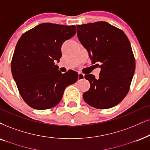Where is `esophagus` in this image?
Wrapping results in <instances>:
<instances>
[{"instance_id": "1", "label": "esophagus", "mask_w": 150, "mask_h": 150, "mask_svg": "<svg viewBox=\"0 0 150 150\" xmlns=\"http://www.w3.org/2000/svg\"><path fill=\"white\" fill-rule=\"evenodd\" d=\"M85 79V75L82 73H79V78H78V81H82Z\"/></svg>"}]
</instances>
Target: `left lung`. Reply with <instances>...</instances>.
Instances as JSON below:
<instances>
[{"label":"left lung","instance_id":"8db88e82","mask_svg":"<svg viewBox=\"0 0 150 150\" xmlns=\"http://www.w3.org/2000/svg\"><path fill=\"white\" fill-rule=\"evenodd\" d=\"M77 36L94 63L101 68L99 79L85 75L90 90L83 95L94 108L115 106L126 97L134 76L136 62L130 42L120 29L105 21L77 25Z\"/></svg>","mask_w":150,"mask_h":150}]
</instances>
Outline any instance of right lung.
<instances>
[{"mask_svg": "<svg viewBox=\"0 0 150 150\" xmlns=\"http://www.w3.org/2000/svg\"><path fill=\"white\" fill-rule=\"evenodd\" d=\"M76 33L75 25L44 23L22 35L11 62L12 76L25 103L37 110L56 106L64 89L78 80L79 74H62L55 64L62 56L61 47Z\"/></svg>", "mask_w": 150, "mask_h": 150, "instance_id": "right-lung-1", "label": "right lung"}]
</instances>
